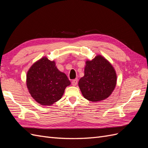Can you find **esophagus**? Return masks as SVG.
<instances>
[{"instance_id":"1","label":"esophagus","mask_w":148,"mask_h":148,"mask_svg":"<svg viewBox=\"0 0 148 148\" xmlns=\"http://www.w3.org/2000/svg\"><path fill=\"white\" fill-rule=\"evenodd\" d=\"M71 84H72L73 86H76L78 84V79H73L72 82H71Z\"/></svg>"}]
</instances>
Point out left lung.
Segmentation results:
<instances>
[{"label": "left lung", "mask_w": 148, "mask_h": 148, "mask_svg": "<svg viewBox=\"0 0 148 148\" xmlns=\"http://www.w3.org/2000/svg\"><path fill=\"white\" fill-rule=\"evenodd\" d=\"M117 84V74L110 62L101 55L86 60L84 75L78 86L85 99L98 102L107 99Z\"/></svg>", "instance_id": "obj_1"}]
</instances>
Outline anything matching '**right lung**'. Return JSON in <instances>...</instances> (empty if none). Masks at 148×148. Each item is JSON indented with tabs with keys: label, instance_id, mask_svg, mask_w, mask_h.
I'll list each match as a JSON object with an SVG mask.
<instances>
[{
	"label": "right lung",
	"instance_id": "add662e5",
	"mask_svg": "<svg viewBox=\"0 0 148 148\" xmlns=\"http://www.w3.org/2000/svg\"><path fill=\"white\" fill-rule=\"evenodd\" d=\"M71 84L66 75L58 70L54 61L44 57L30 67L26 86L33 99L43 106H51L61 99Z\"/></svg>",
	"mask_w": 148,
	"mask_h": 148
}]
</instances>
